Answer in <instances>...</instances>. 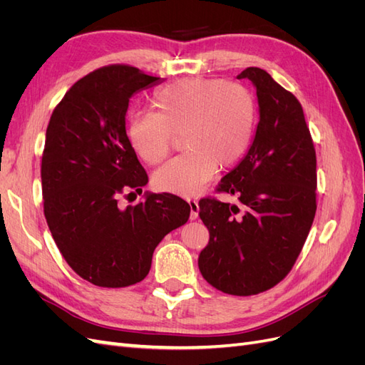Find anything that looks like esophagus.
<instances>
[{
	"label": "esophagus",
	"instance_id": "34e87169",
	"mask_svg": "<svg viewBox=\"0 0 365 365\" xmlns=\"http://www.w3.org/2000/svg\"><path fill=\"white\" fill-rule=\"evenodd\" d=\"M189 205H190V219H196L197 213H200V204L195 200H189Z\"/></svg>",
	"mask_w": 365,
	"mask_h": 365
}]
</instances>
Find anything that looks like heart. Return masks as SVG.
I'll list each match as a JSON object with an SVG mask.
<instances>
[{
    "label": "heart",
    "mask_w": 365,
    "mask_h": 365,
    "mask_svg": "<svg viewBox=\"0 0 365 365\" xmlns=\"http://www.w3.org/2000/svg\"><path fill=\"white\" fill-rule=\"evenodd\" d=\"M155 113H134L126 125L130 148L148 164L161 163L172 135L182 132V155L153 173L155 189L193 196L219 168L236 164L254 135L257 106L245 86L220 79L187 77L153 96Z\"/></svg>",
    "instance_id": "obj_1"
}]
</instances>
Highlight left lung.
Wrapping results in <instances>:
<instances>
[{"label": "left lung", "instance_id": "1", "mask_svg": "<svg viewBox=\"0 0 365 365\" xmlns=\"http://www.w3.org/2000/svg\"><path fill=\"white\" fill-rule=\"evenodd\" d=\"M237 79L256 88L259 123L247 155L217 190L235 195L242 212L235 204L200 201L210 240L197 267L219 291L256 295L288 275L304 245L317 210V157L292 93L257 67Z\"/></svg>", "mask_w": 365, "mask_h": 365}]
</instances>
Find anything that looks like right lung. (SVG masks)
<instances>
[{
    "mask_svg": "<svg viewBox=\"0 0 365 365\" xmlns=\"http://www.w3.org/2000/svg\"><path fill=\"white\" fill-rule=\"evenodd\" d=\"M163 81L128 65L96 70L63 96L46 132L43 215L71 269L102 288L145 279L157 245L190 216V205L170 193L117 204L148 184L126 135L129 98Z\"/></svg>",
    "mask_w": 365,
    "mask_h": 365,
    "instance_id": "add662e5",
    "label": "right lung"
}]
</instances>
